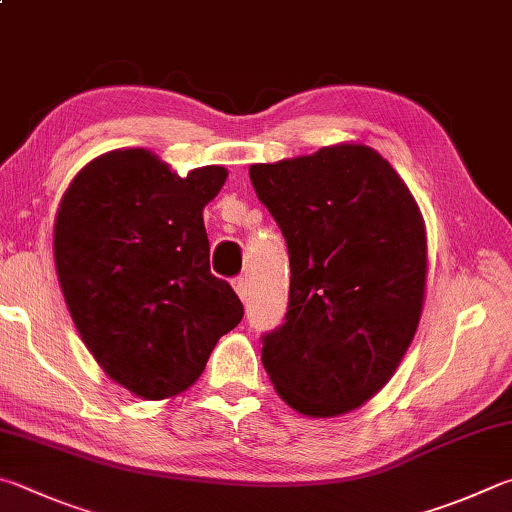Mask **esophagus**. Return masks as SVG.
<instances>
[{
  "instance_id": "obj_1",
  "label": "esophagus",
  "mask_w": 512,
  "mask_h": 512,
  "mask_svg": "<svg viewBox=\"0 0 512 512\" xmlns=\"http://www.w3.org/2000/svg\"><path fill=\"white\" fill-rule=\"evenodd\" d=\"M232 288H235L237 295L241 297V302L248 300V280H246V277H237V280H232Z\"/></svg>"
}]
</instances>
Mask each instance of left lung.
I'll list each match as a JSON object with an SVG mask.
<instances>
[{
	"instance_id": "1",
	"label": "left lung",
	"mask_w": 512,
	"mask_h": 512,
	"mask_svg": "<svg viewBox=\"0 0 512 512\" xmlns=\"http://www.w3.org/2000/svg\"><path fill=\"white\" fill-rule=\"evenodd\" d=\"M248 172L291 259L286 322L264 336L266 374L309 418L358 410L396 374L421 320V208L389 161L362 143Z\"/></svg>"
}]
</instances>
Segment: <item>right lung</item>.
<instances>
[{
	"label": "right lung",
	"mask_w": 512,
	"mask_h": 512,
	"mask_svg": "<svg viewBox=\"0 0 512 512\" xmlns=\"http://www.w3.org/2000/svg\"><path fill=\"white\" fill-rule=\"evenodd\" d=\"M228 179L221 165L176 174L143 147L89 161L53 224L60 288L100 369L145 401L197 383L217 340L244 318L210 273L203 208Z\"/></svg>",
	"instance_id": "1"
}]
</instances>
